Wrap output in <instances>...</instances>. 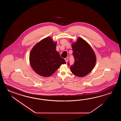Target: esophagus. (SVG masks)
Here are the masks:
<instances>
[{"instance_id":"obj_1","label":"esophagus","mask_w":121,"mask_h":121,"mask_svg":"<svg viewBox=\"0 0 121 121\" xmlns=\"http://www.w3.org/2000/svg\"><path fill=\"white\" fill-rule=\"evenodd\" d=\"M65 60L66 62H67V61H68V57H66V58H65Z\"/></svg>"}]
</instances>
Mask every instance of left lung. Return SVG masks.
Here are the masks:
<instances>
[{
  "mask_svg": "<svg viewBox=\"0 0 121 121\" xmlns=\"http://www.w3.org/2000/svg\"><path fill=\"white\" fill-rule=\"evenodd\" d=\"M72 47L75 62L70 67L71 71L77 77H84L95 65V54L90 45L81 38H78L77 41L72 44ZM68 65L69 66V63Z\"/></svg>",
  "mask_w": 121,
  "mask_h": 121,
  "instance_id": "obj_1",
  "label": "left lung"
}]
</instances>
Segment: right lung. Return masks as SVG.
<instances>
[{
	"label": "right lung",
	"mask_w": 121,
	"mask_h": 121,
	"mask_svg": "<svg viewBox=\"0 0 121 121\" xmlns=\"http://www.w3.org/2000/svg\"><path fill=\"white\" fill-rule=\"evenodd\" d=\"M57 43L47 37L31 49L29 55L31 67L37 74L48 77L54 73L60 65L66 63L56 51Z\"/></svg>",
	"instance_id": "add662e5"
}]
</instances>
